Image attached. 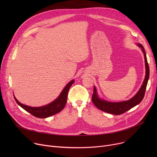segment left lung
Returning <instances> with one entry per match:
<instances>
[{"instance_id":"left-lung-1","label":"left lung","mask_w":157,"mask_h":157,"mask_svg":"<svg viewBox=\"0 0 157 157\" xmlns=\"http://www.w3.org/2000/svg\"><path fill=\"white\" fill-rule=\"evenodd\" d=\"M137 45L142 49V51L144 53V62H145L146 75H145V78L143 81L142 86H141V88H140L137 94L133 97H132L128 101L118 102H109L104 99H101V98H99V97L98 95L96 87L94 86V94L92 97V100L94 105L98 109H99L100 110L104 111L105 113L115 114V115H119L127 111L131 108H134V107H135L136 105H137V104H139L140 102H141L143 99L146 86L147 84V81H148V79H149L150 69H149V65H148V63H147L146 55L144 51V47L143 46L142 44L139 43H138Z\"/></svg>"}]
</instances>
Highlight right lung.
<instances>
[{
  "mask_svg": "<svg viewBox=\"0 0 157 157\" xmlns=\"http://www.w3.org/2000/svg\"><path fill=\"white\" fill-rule=\"evenodd\" d=\"M74 80L72 79L67 84L63 89L62 92L60 93V95L55 100H54L51 103H49L46 105H43L41 107H31L27 105L23 104L20 103L16 98L14 95V100L21 108L32 114L37 118H48L53 115L59 113L60 112L63 108L67 102V94L69 90L74 83Z\"/></svg>",
  "mask_w": 157,
  "mask_h": 157,
  "instance_id": "add662e5",
  "label": "right lung"
}]
</instances>
